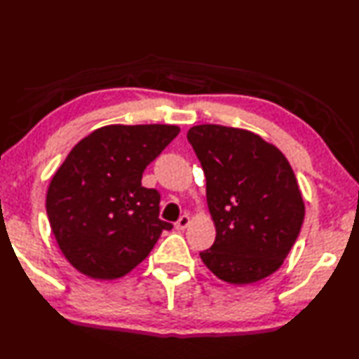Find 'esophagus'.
I'll return each instance as SVG.
<instances>
[{"instance_id": "obj_1", "label": "esophagus", "mask_w": 359, "mask_h": 359, "mask_svg": "<svg viewBox=\"0 0 359 359\" xmlns=\"http://www.w3.org/2000/svg\"><path fill=\"white\" fill-rule=\"evenodd\" d=\"M189 224H190V216L182 215L180 219L177 221V224H175V226H177V230H184V229H187Z\"/></svg>"}]
</instances>
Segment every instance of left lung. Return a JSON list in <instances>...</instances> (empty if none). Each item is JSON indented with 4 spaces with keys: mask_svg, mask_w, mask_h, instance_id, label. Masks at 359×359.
Listing matches in <instances>:
<instances>
[{
    "mask_svg": "<svg viewBox=\"0 0 359 359\" xmlns=\"http://www.w3.org/2000/svg\"><path fill=\"white\" fill-rule=\"evenodd\" d=\"M187 140L205 173L216 239L199 252L221 280L250 285L282 266L300 233L304 203L286 156L247 129L198 125Z\"/></svg>",
    "mask_w": 359,
    "mask_h": 359,
    "instance_id": "8db88e82",
    "label": "left lung"
}]
</instances>
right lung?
<instances>
[{"instance_id":"obj_1","label":"right lung","mask_w":359,"mask_h":359,"mask_svg":"<svg viewBox=\"0 0 359 359\" xmlns=\"http://www.w3.org/2000/svg\"><path fill=\"white\" fill-rule=\"evenodd\" d=\"M180 134L175 125H108L79 142L51 178L47 215L64 257L95 280L126 276L163 230L160 194L142 186L146 165Z\"/></svg>"}]
</instances>
